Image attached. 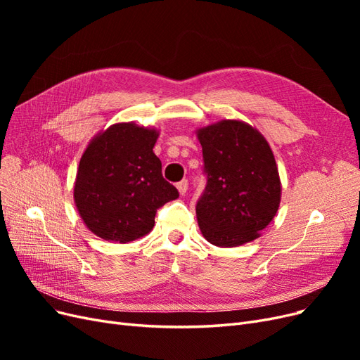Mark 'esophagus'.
I'll return each instance as SVG.
<instances>
[{"instance_id": "esophagus-1", "label": "esophagus", "mask_w": 360, "mask_h": 360, "mask_svg": "<svg viewBox=\"0 0 360 360\" xmlns=\"http://www.w3.org/2000/svg\"><path fill=\"white\" fill-rule=\"evenodd\" d=\"M177 189L180 192V195H184L188 191V180H181L177 183Z\"/></svg>"}]
</instances>
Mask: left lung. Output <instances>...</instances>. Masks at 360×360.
Returning a JSON list of instances; mask_svg holds the SVG:
<instances>
[{
    "label": "left lung",
    "mask_w": 360,
    "mask_h": 360,
    "mask_svg": "<svg viewBox=\"0 0 360 360\" xmlns=\"http://www.w3.org/2000/svg\"><path fill=\"white\" fill-rule=\"evenodd\" d=\"M205 189L197 219L207 242L240 246L259 237L281 202V180L266 138L248 123L222 120L197 130Z\"/></svg>",
    "instance_id": "1"
}]
</instances>
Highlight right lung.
Returning <instances> with one entry per match:
<instances>
[{
  "label": "right lung",
  "instance_id": "add662e5",
  "mask_svg": "<svg viewBox=\"0 0 360 360\" xmlns=\"http://www.w3.org/2000/svg\"><path fill=\"white\" fill-rule=\"evenodd\" d=\"M159 132L135 123H117L97 134L76 172L73 198L84 224L108 242L129 243L148 234L158 209L179 198L162 177L153 153Z\"/></svg>",
  "mask_w": 360,
  "mask_h": 360
}]
</instances>
